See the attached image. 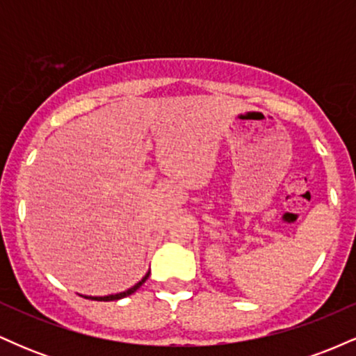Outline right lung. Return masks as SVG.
<instances>
[{
    "label": "right lung",
    "mask_w": 356,
    "mask_h": 356,
    "mask_svg": "<svg viewBox=\"0 0 356 356\" xmlns=\"http://www.w3.org/2000/svg\"><path fill=\"white\" fill-rule=\"evenodd\" d=\"M149 275H150V271L147 273V275H145L144 277H142V280L138 281V283L134 284L132 288L125 289V291H122V293H115V295H107V296H83V298H88V300H95V301H117V300H122V298L130 296V295H132V293H136L137 289L140 288V286L145 283L147 277H149Z\"/></svg>",
    "instance_id": "add662e5"
}]
</instances>
